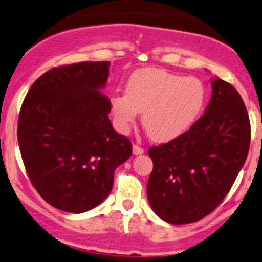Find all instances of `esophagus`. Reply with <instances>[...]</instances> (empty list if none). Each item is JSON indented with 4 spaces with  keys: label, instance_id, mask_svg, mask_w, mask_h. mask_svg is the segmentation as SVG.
Here are the masks:
<instances>
[{
    "label": "esophagus",
    "instance_id": "1",
    "mask_svg": "<svg viewBox=\"0 0 262 262\" xmlns=\"http://www.w3.org/2000/svg\"><path fill=\"white\" fill-rule=\"evenodd\" d=\"M133 153L136 155H139V154H143L144 153V149L142 148V146L137 145V144H133Z\"/></svg>",
    "mask_w": 262,
    "mask_h": 262
}]
</instances>
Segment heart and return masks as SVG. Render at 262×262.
<instances>
[{
    "mask_svg": "<svg viewBox=\"0 0 262 262\" xmlns=\"http://www.w3.org/2000/svg\"><path fill=\"white\" fill-rule=\"evenodd\" d=\"M204 103L205 87L200 79L155 68L136 72L126 84V93L111 98L120 132H128L143 112V126L157 142H168L185 133L200 116Z\"/></svg>",
    "mask_w": 262,
    "mask_h": 262,
    "instance_id": "obj_1",
    "label": "heart"
}]
</instances>
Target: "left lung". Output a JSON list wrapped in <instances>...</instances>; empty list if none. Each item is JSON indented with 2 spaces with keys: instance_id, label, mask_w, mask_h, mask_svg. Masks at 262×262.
<instances>
[{
  "instance_id": "8db88e82",
  "label": "left lung",
  "mask_w": 262,
  "mask_h": 262,
  "mask_svg": "<svg viewBox=\"0 0 262 262\" xmlns=\"http://www.w3.org/2000/svg\"><path fill=\"white\" fill-rule=\"evenodd\" d=\"M211 88L208 107L188 132L148 150L153 160L149 204L174 225L195 223L215 210L249 153L250 120L243 98L217 77Z\"/></svg>"
}]
</instances>
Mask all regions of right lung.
Here are the masks:
<instances>
[{"mask_svg":"<svg viewBox=\"0 0 262 262\" xmlns=\"http://www.w3.org/2000/svg\"><path fill=\"white\" fill-rule=\"evenodd\" d=\"M111 62H80L42 74L22 103L18 145L38 194L59 210L84 212L113 188L114 171L132 143L112 126L111 102L100 93Z\"/></svg>","mask_w":262,"mask_h":262,"instance_id":"1","label":"right lung"}]
</instances>
